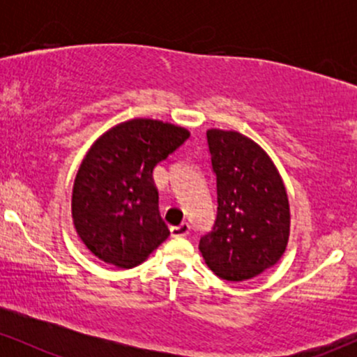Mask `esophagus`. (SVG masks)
I'll return each mask as SVG.
<instances>
[{
    "mask_svg": "<svg viewBox=\"0 0 357 357\" xmlns=\"http://www.w3.org/2000/svg\"><path fill=\"white\" fill-rule=\"evenodd\" d=\"M191 227L188 223H181L178 227H171V235L173 236H188L190 235Z\"/></svg>",
    "mask_w": 357,
    "mask_h": 357,
    "instance_id": "esophagus-1",
    "label": "esophagus"
}]
</instances>
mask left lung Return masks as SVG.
<instances>
[{
    "label": "left lung",
    "mask_w": 357,
    "mask_h": 357,
    "mask_svg": "<svg viewBox=\"0 0 357 357\" xmlns=\"http://www.w3.org/2000/svg\"><path fill=\"white\" fill-rule=\"evenodd\" d=\"M206 141L218 208L199 252L223 280H248L285 252L290 210L284 181L267 153L243 134L210 129Z\"/></svg>",
    "instance_id": "obj_1"
}]
</instances>
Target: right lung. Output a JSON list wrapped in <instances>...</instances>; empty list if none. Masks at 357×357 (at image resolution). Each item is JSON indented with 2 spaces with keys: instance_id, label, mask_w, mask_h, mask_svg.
<instances>
[{
  "instance_id": "obj_1",
  "label": "right lung",
  "mask_w": 357,
  "mask_h": 357,
  "mask_svg": "<svg viewBox=\"0 0 357 357\" xmlns=\"http://www.w3.org/2000/svg\"><path fill=\"white\" fill-rule=\"evenodd\" d=\"M188 137L184 127L132 119L90 147L73 183L72 216L80 240L102 261L132 268L169 236L153 169Z\"/></svg>"
}]
</instances>
